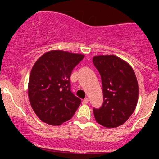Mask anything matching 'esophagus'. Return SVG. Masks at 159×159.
Here are the masks:
<instances>
[{
  "mask_svg": "<svg viewBox=\"0 0 159 159\" xmlns=\"http://www.w3.org/2000/svg\"><path fill=\"white\" fill-rule=\"evenodd\" d=\"M88 103H89V98H84V100H83L82 104L85 105V104H88Z\"/></svg>",
  "mask_w": 159,
  "mask_h": 159,
  "instance_id": "1",
  "label": "esophagus"
}]
</instances>
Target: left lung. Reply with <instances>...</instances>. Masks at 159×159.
I'll return each instance as SVG.
<instances>
[{"mask_svg": "<svg viewBox=\"0 0 159 159\" xmlns=\"http://www.w3.org/2000/svg\"><path fill=\"white\" fill-rule=\"evenodd\" d=\"M93 63L101 75L104 102L94 108V118L105 128L124 124L135 110L139 84L131 65L120 57L111 55L93 57Z\"/></svg>", "mask_w": 159, "mask_h": 159, "instance_id": "1", "label": "left lung"}]
</instances>
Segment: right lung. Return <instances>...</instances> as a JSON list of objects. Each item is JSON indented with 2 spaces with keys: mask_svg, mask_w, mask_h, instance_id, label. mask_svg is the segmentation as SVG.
<instances>
[{
  "mask_svg": "<svg viewBox=\"0 0 159 159\" xmlns=\"http://www.w3.org/2000/svg\"><path fill=\"white\" fill-rule=\"evenodd\" d=\"M84 57V54L53 50L34 63L28 81V98L43 122L60 125L70 120L81 105V99L70 91V77Z\"/></svg>",
  "mask_w": 159,
  "mask_h": 159,
  "instance_id": "1",
  "label": "right lung"
}]
</instances>
